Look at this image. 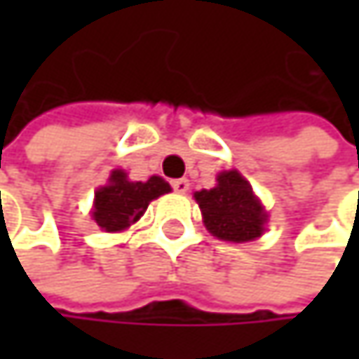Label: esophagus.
<instances>
[{
    "mask_svg": "<svg viewBox=\"0 0 359 359\" xmlns=\"http://www.w3.org/2000/svg\"><path fill=\"white\" fill-rule=\"evenodd\" d=\"M189 187H191V182H189L187 179L172 180V189H175L177 193H187V191H189Z\"/></svg>",
    "mask_w": 359,
    "mask_h": 359,
    "instance_id": "1",
    "label": "esophagus"
}]
</instances>
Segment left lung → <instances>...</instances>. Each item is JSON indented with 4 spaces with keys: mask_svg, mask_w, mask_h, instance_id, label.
<instances>
[{
    "mask_svg": "<svg viewBox=\"0 0 359 359\" xmlns=\"http://www.w3.org/2000/svg\"><path fill=\"white\" fill-rule=\"evenodd\" d=\"M214 189L195 191L205 229L233 243H248L264 235L268 214L253 195L251 184L237 170H224L216 177Z\"/></svg>",
    "mask_w": 359,
    "mask_h": 359,
    "instance_id": "obj_1",
    "label": "left lung"
}]
</instances>
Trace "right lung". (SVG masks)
<instances>
[{
  "label": "right lung",
  "mask_w": 359,
  "mask_h": 359,
  "mask_svg": "<svg viewBox=\"0 0 359 359\" xmlns=\"http://www.w3.org/2000/svg\"><path fill=\"white\" fill-rule=\"evenodd\" d=\"M170 193V184L162 177H149L145 182L128 180L124 170H111L108 184L95 191L93 220L106 233L126 231L147 210L149 201Z\"/></svg>",
  "instance_id": "1"
}]
</instances>
